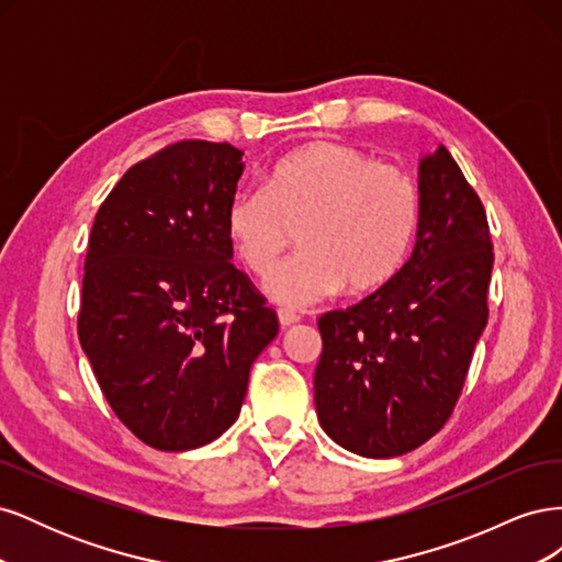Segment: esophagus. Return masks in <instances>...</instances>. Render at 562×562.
Returning <instances> with one entry per match:
<instances>
[{"label": "esophagus", "mask_w": 562, "mask_h": 562, "mask_svg": "<svg viewBox=\"0 0 562 562\" xmlns=\"http://www.w3.org/2000/svg\"><path fill=\"white\" fill-rule=\"evenodd\" d=\"M277 314H279V323H281V328H288V326H293V323H297V321H300V316H297L295 312H288V310H279Z\"/></svg>", "instance_id": "esophagus-1"}]
</instances>
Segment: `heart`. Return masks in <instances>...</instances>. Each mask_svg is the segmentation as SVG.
I'll list each match as a JSON object with an SVG mask.
<instances>
[{"mask_svg":"<svg viewBox=\"0 0 562 562\" xmlns=\"http://www.w3.org/2000/svg\"><path fill=\"white\" fill-rule=\"evenodd\" d=\"M422 215L417 180L363 149L312 143L283 157L265 190L229 199L232 250L255 277H267L300 229L302 250L269 277L277 304L304 310L347 283L368 293L403 267Z\"/></svg>","mask_w":562,"mask_h":562,"instance_id":"obj_1","label":"heart"}]
</instances>
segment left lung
<instances>
[{
	"instance_id": "1",
	"label": "left lung",
	"mask_w": 562,
	"mask_h": 562,
	"mask_svg": "<svg viewBox=\"0 0 562 562\" xmlns=\"http://www.w3.org/2000/svg\"><path fill=\"white\" fill-rule=\"evenodd\" d=\"M419 194L411 260L375 293L318 318V422L363 457L405 454L446 427L490 316L487 215L443 145L419 164Z\"/></svg>"
}]
</instances>
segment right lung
Returning <instances> with one entry per match:
<instances>
[{"mask_svg": "<svg viewBox=\"0 0 562 562\" xmlns=\"http://www.w3.org/2000/svg\"><path fill=\"white\" fill-rule=\"evenodd\" d=\"M229 143L184 138L133 164L100 203L77 335L119 422L145 446H206L239 417L277 312L225 229L244 173Z\"/></svg>", "mask_w": 562, "mask_h": 562, "instance_id": "obj_1", "label": "right lung"}]
</instances>
